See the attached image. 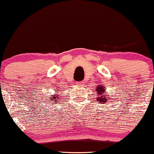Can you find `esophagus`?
I'll return each mask as SVG.
<instances>
[{
	"instance_id": "34e87169",
	"label": "esophagus",
	"mask_w": 154,
	"mask_h": 154,
	"mask_svg": "<svg viewBox=\"0 0 154 154\" xmlns=\"http://www.w3.org/2000/svg\"><path fill=\"white\" fill-rule=\"evenodd\" d=\"M84 84H85V82H84V81H80V82H77V85H78L79 86H81V87H82V86H83Z\"/></svg>"
}]
</instances>
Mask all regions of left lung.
<instances>
[{
    "label": "left lung",
    "mask_w": 154,
    "mask_h": 154,
    "mask_svg": "<svg viewBox=\"0 0 154 154\" xmlns=\"http://www.w3.org/2000/svg\"><path fill=\"white\" fill-rule=\"evenodd\" d=\"M95 90L98 95L97 102H102L103 104H106V102H108V100H109V98L107 97V94L106 93L104 86L98 85L96 88H95Z\"/></svg>",
    "instance_id": "8db88e82"
}]
</instances>
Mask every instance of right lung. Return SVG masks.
<instances>
[{
    "label": "right lung",
    "instance_id": "obj_1",
    "mask_svg": "<svg viewBox=\"0 0 154 154\" xmlns=\"http://www.w3.org/2000/svg\"><path fill=\"white\" fill-rule=\"evenodd\" d=\"M56 92H58V91H56ZM58 95H53V96L52 97H50L51 99H52V102H58V101L59 100V99H58V96H57Z\"/></svg>",
    "mask_w": 154,
    "mask_h": 154
}]
</instances>
